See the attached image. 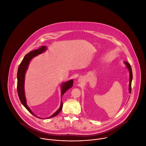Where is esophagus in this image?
<instances>
[{
  "mask_svg": "<svg viewBox=\"0 0 146 146\" xmlns=\"http://www.w3.org/2000/svg\"><path fill=\"white\" fill-rule=\"evenodd\" d=\"M78 81L79 82H83L84 79H83L82 77H80V78H78Z\"/></svg>",
  "mask_w": 146,
  "mask_h": 146,
  "instance_id": "34e87169",
  "label": "esophagus"
}]
</instances>
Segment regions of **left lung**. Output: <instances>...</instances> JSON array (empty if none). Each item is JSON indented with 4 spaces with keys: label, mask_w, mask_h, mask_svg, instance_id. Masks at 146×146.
Listing matches in <instances>:
<instances>
[{
    "label": "left lung",
    "mask_w": 146,
    "mask_h": 146,
    "mask_svg": "<svg viewBox=\"0 0 146 146\" xmlns=\"http://www.w3.org/2000/svg\"><path fill=\"white\" fill-rule=\"evenodd\" d=\"M124 63L126 64V67L127 68L129 73H130V81H129V92L131 93V82H132V80H133V73H132V69H131V67L130 65V64L126 61H125Z\"/></svg>",
    "instance_id": "obj_1"
}]
</instances>
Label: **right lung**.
<instances>
[{
  "instance_id": "add662e5",
  "label": "right lung",
  "mask_w": 146,
  "mask_h": 146,
  "mask_svg": "<svg viewBox=\"0 0 146 146\" xmlns=\"http://www.w3.org/2000/svg\"><path fill=\"white\" fill-rule=\"evenodd\" d=\"M47 49L46 46H41L39 48L32 51L30 52L29 54H27L25 57L22 60L21 62L20 63L19 68H18V71H17V92L19 95V99L20 100L21 103L23 104V105L27 108V110L31 113L33 115L36 116L33 112L31 111L29 107L28 106L27 104V100H26V98L25 95V90H24V82H25V76L26 73V71L28 68V65L29 64L30 60L36 56L37 55L41 54L43 52H44ZM73 80H71L70 81H68L67 82H65L64 83H62L61 84V96L63 95V94L69 88H72L73 86ZM62 103L61 102L60 104V107L59 108L58 110L54 113L52 116L46 118H52L58 115L62 110ZM37 117V116H36Z\"/></svg>"
}]
</instances>
